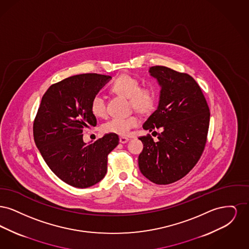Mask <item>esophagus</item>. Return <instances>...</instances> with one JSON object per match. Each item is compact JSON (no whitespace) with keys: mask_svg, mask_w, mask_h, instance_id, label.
I'll use <instances>...</instances> for the list:
<instances>
[{"mask_svg":"<svg viewBox=\"0 0 249 249\" xmlns=\"http://www.w3.org/2000/svg\"><path fill=\"white\" fill-rule=\"evenodd\" d=\"M119 142H121V143H126L127 142H129V138H127V137H119Z\"/></svg>","mask_w":249,"mask_h":249,"instance_id":"obj_1","label":"esophagus"}]
</instances>
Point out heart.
<instances>
[{"instance_id":"heart-1","label":"heart","mask_w":249,"mask_h":249,"mask_svg":"<svg viewBox=\"0 0 249 249\" xmlns=\"http://www.w3.org/2000/svg\"><path fill=\"white\" fill-rule=\"evenodd\" d=\"M116 94L128 98L130 107L138 113L148 114L156 106L157 93L150 85L140 86V81L130 74H121L116 78L111 87ZM90 110L95 117L105 118L107 114V100L104 95L96 93L90 101ZM139 125L136 116L128 118H114L103 125V130L107 133L127 135L130 130Z\"/></svg>"}]
</instances>
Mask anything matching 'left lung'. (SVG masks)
I'll return each mask as SVG.
<instances>
[{"instance_id": "1", "label": "left lung", "mask_w": 249, "mask_h": 249, "mask_svg": "<svg viewBox=\"0 0 249 249\" xmlns=\"http://www.w3.org/2000/svg\"><path fill=\"white\" fill-rule=\"evenodd\" d=\"M150 74L161 87L159 107L143 123L144 130L160 129L158 142L150 134L138 164L143 177L158 185H168L187 176L204 150L210 110L200 86L186 72L152 66Z\"/></svg>"}]
</instances>
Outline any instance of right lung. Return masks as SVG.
<instances>
[{
    "mask_svg": "<svg viewBox=\"0 0 249 249\" xmlns=\"http://www.w3.org/2000/svg\"><path fill=\"white\" fill-rule=\"evenodd\" d=\"M110 78L83 73L51 85L34 121L35 142L46 163L74 188L91 187L105 178L108 154L119 144L115 133H107L90 144L84 142L82 134L84 128L97 124L90 101Z\"/></svg>",
    "mask_w": 249,
    "mask_h": 249,
    "instance_id": "right-lung-1",
    "label": "right lung"
}]
</instances>
